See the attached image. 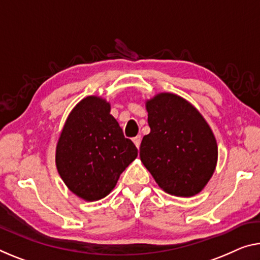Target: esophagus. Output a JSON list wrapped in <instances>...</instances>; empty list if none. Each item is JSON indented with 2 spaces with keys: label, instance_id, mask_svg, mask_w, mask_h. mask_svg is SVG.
Returning <instances> with one entry per match:
<instances>
[{
  "label": "esophagus",
  "instance_id": "esophagus-1",
  "mask_svg": "<svg viewBox=\"0 0 260 260\" xmlns=\"http://www.w3.org/2000/svg\"><path fill=\"white\" fill-rule=\"evenodd\" d=\"M133 142H134V145L137 146V148L139 149L140 145H141V137H140V135H138V137L133 138Z\"/></svg>",
  "mask_w": 260,
  "mask_h": 260
}]
</instances>
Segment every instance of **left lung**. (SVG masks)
Listing matches in <instances>:
<instances>
[{"label":"left lung","instance_id":"8db88e82","mask_svg":"<svg viewBox=\"0 0 260 260\" xmlns=\"http://www.w3.org/2000/svg\"><path fill=\"white\" fill-rule=\"evenodd\" d=\"M150 133L140 158L164 192L193 197L208 184L217 163L214 133L198 109L178 94L159 92L146 101Z\"/></svg>","mask_w":260,"mask_h":260}]
</instances>
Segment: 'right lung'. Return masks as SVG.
<instances>
[{
  "instance_id": "1",
  "label": "right lung",
  "mask_w": 260,
  "mask_h": 260,
  "mask_svg": "<svg viewBox=\"0 0 260 260\" xmlns=\"http://www.w3.org/2000/svg\"><path fill=\"white\" fill-rule=\"evenodd\" d=\"M100 96L78 102L68 114L55 148V166L66 186L84 201L109 196L138 149L122 134Z\"/></svg>"
}]
</instances>
